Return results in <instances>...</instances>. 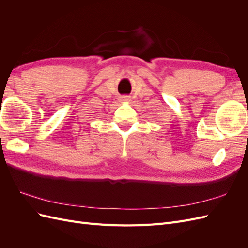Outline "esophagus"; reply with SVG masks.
Wrapping results in <instances>:
<instances>
[{
    "instance_id": "esophagus-1",
    "label": "esophagus",
    "mask_w": 248,
    "mask_h": 248,
    "mask_svg": "<svg viewBox=\"0 0 248 248\" xmlns=\"http://www.w3.org/2000/svg\"><path fill=\"white\" fill-rule=\"evenodd\" d=\"M130 100V98L128 96H122L121 97V101H129Z\"/></svg>"
}]
</instances>
